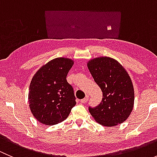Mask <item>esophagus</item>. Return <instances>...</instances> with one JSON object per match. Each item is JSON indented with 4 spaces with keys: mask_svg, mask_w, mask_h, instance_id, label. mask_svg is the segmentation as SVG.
Masks as SVG:
<instances>
[{
    "mask_svg": "<svg viewBox=\"0 0 157 157\" xmlns=\"http://www.w3.org/2000/svg\"><path fill=\"white\" fill-rule=\"evenodd\" d=\"M88 99H89V96H86V97H85L84 99H81V100H80V102H81L82 103H85V102H87Z\"/></svg>",
    "mask_w": 157,
    "mask_h": 157,
    "instance_id": "esophagus-1",
    "label": "esophagus"
}]
</instances>
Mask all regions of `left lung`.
Listing matches in <instances>:
<instances>
[{
  "label": "left lung",
  "mask_w": 157,
  "mask_h": 157,
  "mask_svg": "<svg viewBox=\"0 0 157 157\" xmlns=\"http://www.w3.org/2000/svg\"><path fill=\"white\" fill-rule=\"evenodd\" d=\"M90 74L102 92V99L96 107L89 106L94 119L103 126L124 122L132 112L134 92L125 69L116 60L100 57L87 64Z\"/></svg>",
  "instance_id": "obj_1"
}]
</instances>
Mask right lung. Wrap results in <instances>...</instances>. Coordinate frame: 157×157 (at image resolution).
<instances>
[{
	"mask_svg": "<svg viewBox=\"0 0 157 157\" xmlns=\"http://www.w3.org/2000/svg\"><path fill=\"white\" fill-rule=\"evenodd\" d=\"M73 64L69 58H55L42 66L32 79L29 108L42 124L54 125L61 122L76 105L74 89L66 79Z\"/></svg>",
	"mask_w": 157,
	"mask_h": 157,
	"instance_id": "add662e5",
	"label": "right lung"
}]
</instances>
